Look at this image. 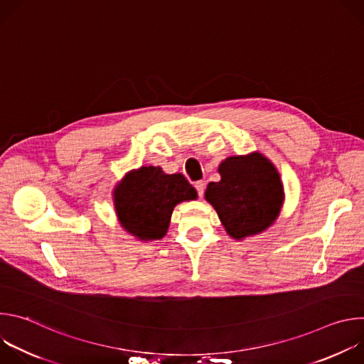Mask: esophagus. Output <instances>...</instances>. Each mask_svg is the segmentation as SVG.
I'll return each mask as SVG.
<instances>
[{
  "instance_id": "1",
  "label": "esophagus",
  "mask_w": 364,
  "mask_h": 364,
  "mask_svg": "<svg viewBox=\"0 0 364 364\" xmlns=\"http://www.w3.org/2000/svg\"><path fill=\"white\" fill-rule=\"evenodd\" d=\"M194 187H196V190H197V193H198V197H201L203 193H204V188H205V183H204V181H197V183L194 184Z\"/></svg>"
}]
</instances>
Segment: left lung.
Instances as JSON below:
<instances>
[{"mask_svg":"<svg viewBox=\"0 0 364 364\" xmlns=\"http://www.w3.org/2000/svg\"><path fill=\"white\" fill-rule=\"evenodd\" d=\"M220 181L207 184L209 201L235 240L265 232L278 219L285 193L274 163L259 151L232 155L218 168Z\"/></svg>","mask_w":364,"mask_h":364,"instance_id":"8db88e82","label":"left lung"}]
</instances>
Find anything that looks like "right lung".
<instances>
[{
	"label": "right lung",
	"mask_w": 364,
	"mask_h": 364,
	"mask_svg": "<svg viewBox=\"0 0 364 364\" xmlns=\"http://www.w3.org/2000/svg\"><path fill=\"white\" fill-rule=\"evenodd\" d=\"M196 198L197 191L181 173L167 174L154 166L128 171L112 191L121 228L141 242L163 239L174 207Z\"/></svg>",
	"instance_id": "add662e5"
}]
</instances>
